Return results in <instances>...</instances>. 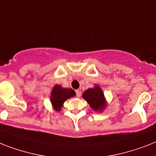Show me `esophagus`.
Returning <instances> with one entry per match:
<instances>
[{
	"instance_id": "obj_1",
	"label": "esophagus",
	"mask_w": 156,
	"mask_h": 156,
	"mask_svg": "<svg viewBox=\"0 0 156 156\" xmlns=\"http://www.w3.org/2000/svg\"><path fill=\"white\" fill-rule=\"evenodd\" d=\"M76 94H77V97L80 98L81 94H82V91H81V90H76Z\"/></svg>"
}]
</instances>
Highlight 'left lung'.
Here are the masks:
<instances>
[{
  "mask_svg": "<svg viewBox=\"0 0 156 156\" xmlns=\"http://www.w3.org/2000/svg\"><path fill=\"white\" fill-rule=\"evenodd\" d=\"M82 98L89 103L90 107L94 111L97 112H102L107 106L104 94L98 85L85 90L82 94Z\"/></svg>",
  "mask_w": 156,
  "mask_h": 156,
  "instance_id": "left-lung-1",
  "label": "left lung"
}]
</instances>
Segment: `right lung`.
I'll list each match as a JSON object with an SVG mask.
<instances>
[{
    "label": "right lung",
    "instance_id": "obj_1",
    "mask_svg": "<svg viewBox=\"0 0 156 156\" xmlns=\"http://www.w3.org/2000/svg\"><path fill=\"white\" fill-rule=\"evenodd\" d=\"M75 91L70 88H64L60 85H55L50 94V102L55 111H60L63 107V103L67 99L74 97Z\"/></svg>",
    "mask_w": 156,
    "mask_h": 156
}]
</instances>
